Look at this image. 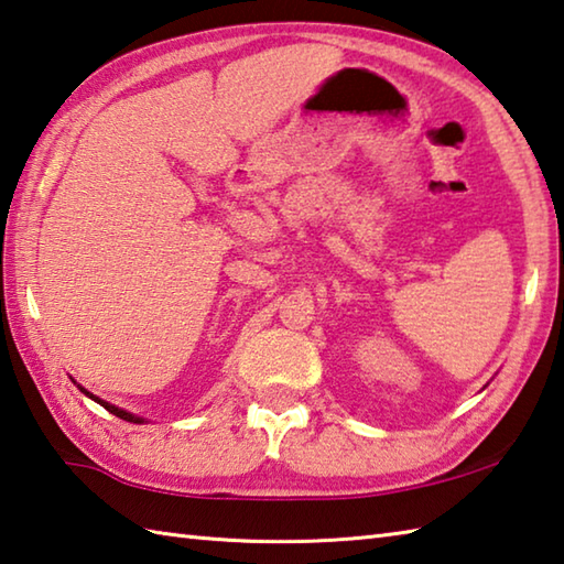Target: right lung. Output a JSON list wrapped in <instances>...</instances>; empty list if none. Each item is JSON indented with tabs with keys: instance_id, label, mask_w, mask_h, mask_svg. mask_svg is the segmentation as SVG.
<instances>
[{
	"instance_id": "1",
	"label": "right lung",
	"mask_w": 564,
	"mask_h": 564,
	"mask_svg": "<svg viewBox=\"0 0 564 564\" xmlns=\"http://www.w3.org/2000/svg\"><path fill=\"white\" fill-rule=\"evenodd\" d=\"M80 388V386H78ZM80 392H85V395H88L90 400H95V402H98V405H102L105 410H108V412H112L115 414V417H120V420H127V422H134V424H142L144 420L142 417H137V414H132V412H127V410H120V408H115V405H110V402H105V400H100V398H95L93 395V392H88V390H85V388H80Z\"/></svg>"
}]
</instances>
